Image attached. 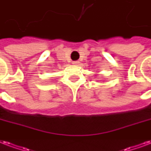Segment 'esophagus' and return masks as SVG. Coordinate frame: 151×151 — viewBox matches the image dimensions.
<instances>
[{"label": "esophagus", "instance_id": "esophagus-1", "mask_svg": "<svg viewBox=\"0 0 151 151\" xmlns=\"http://www.w3.org/2000/svg\"><path fill=\"white\" fill-rule=\"evenodd\" d=\"M79 63H80V62H79V61H74V62H73V63H72V64L74 65H79Z\"/></svg>", "mask_w": 151, "mask_h": 151}]
</instances>
